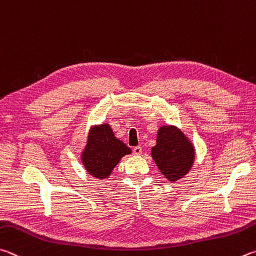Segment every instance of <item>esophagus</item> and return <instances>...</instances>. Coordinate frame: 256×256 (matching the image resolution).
Returning <instances> with one entry per match:
<instances>
[{"instance_id":"esophagus-1","label":"esophagus","mask_w":256,"mask_h":256,"mask_svg":"<svg viewBox=\"0 0 256 256\" xmlns=\"http://www.w3.org/2000/svg\"><path fill=\"white\" fill-rule=\"evenodd\" d=\"M133 152H134V154L140 156L141 153H142V148H141V146H136V148H133Z\"/></svg>"}]
</instances>
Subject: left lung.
Segmentation results:
<instances>
[{"instance_id":"1","label":"left lung","mask_w":256,"mask_h":256,"mask_svg":"<svg viewBox=\"0 0 256 256\" xmlns=\"http://www.w3.org/2000/svg\"><path fill=\"white\" fill-rule=\"evenodd\" d=\"M151 156L158 168L169 181L180 180L187 174L194 161V146L180 128L162 125L158 130L156 144Z\"/></svg>"}]
</instances>
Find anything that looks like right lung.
<instances>
[{
	"label": "right lung",
	"mask_w": 256,
	"mask_h": 256,
	"mask_svg": "<svg viewBox=\"0 0 256 256\" xmlns=\"http://www.w3.org/2000/svg\"><path fill=\"white\" fill-rule=\"evenodd\" d=\"M130 153L131 148L115 138L110 124L104 123L90 128L80 156L88 174L96 179H106L120 159Z\"/></svg>",
	"instance_id": "right-lung-1"
}]
</instances>
